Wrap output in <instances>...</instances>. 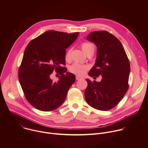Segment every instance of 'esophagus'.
I'll use <instances>...</instances> for the list:
<instances>
[{"instance_id":"1","label":"esophagus","mask_w":148,"mask_h":148,"mask_svg":"<svg viewBox=\"0 0 148 148\" xmlns=\"http://www.w3.org/2000/svg\"><path fill=\"white\" fill-rule=\"evenodd\" d=\"M75 78H76L77 80H79V79H82V78H81V77H79V76H78V75H76V76H75Z\"/></svg>"}]
</instances>
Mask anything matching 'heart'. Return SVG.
<instances>
[{
    "instance_id": "heart-1",
    "label": "heart",
    "mask_w": 148,
    "mask_h": 148,
    "mask_svg": "<svg viewBox=\"0 0 148 148\" xmlns=\"http://www.w3.org/2000/svg\"><path fill=\"white\" fill-rule=\"evenodd\" d=\"M81 48L83 51L87 55L90 53L94 52L95 47L92 43H88V42H84L81 45ZM71 49H69L66 52L65 58L67 61H69L71 58ZM89 69V66L85 64H81L79 63L75 62L72 64L70 67V71L73 74L78 75H82L85 74Z\"/></svg>"
}]
</instances>
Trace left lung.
<instances>
[{
	"instance_id": "obj_1",
	"label": "left lung",
	"mask_w": 148,
	"mask_h": 148,
	"mask_svg": "<svg viewBox=\"0 0 148 148\" xmlns=\"http://www.w3.org/2000/svg\"><path fill=\"white\" fill-rule=\"evenodd\" d=\"M87 39L97 47L94 66L90 71V77L102 78L100 82H88L84 95L92 108L107 111L115 107L127 92L130 64L122 45L113 34L107 31H95Z\"/></svg>"
}]
</instances>
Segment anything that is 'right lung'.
<instances>
[{"mask_svg":"<svg viewBox=\"0 0 148 148\" xmlns=\"http://www.w3.org/2000/svg\"><path fill=\"white\" fill-rule=\"evenodd\" d=\"M78 35V32L49 30L27 46L18 69V80L26 99L37 110L51 111L65 101L75 77L62 65L66 64V49ZM54 70L61 75L57 82L50 78Z\"/></svg>","mask_w":148,"mask_h":148,"instance_id":"obj_1","label":"right lung"}]
</instances>
